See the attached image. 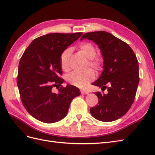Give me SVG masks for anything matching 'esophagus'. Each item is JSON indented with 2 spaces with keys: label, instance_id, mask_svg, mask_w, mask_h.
<instances>
[{
  "label": "esophagus",
  "instance_id": "34e87169",
  "mask_svg": "<svg viewBox=\"0 0 155 155\" xmlns=\"http://www.w3.org/2000/svg\"><path fill=\"white\" fill-rule=\"evenodd\" d=\"M81 94H88V92L86 90H84V89H82V90H81Z\"/></svg>",
  "mask_w": 155,
  "mask_h": 155
}]
</instances>
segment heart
<instances>
[{"label": "heart", "mask_w": 155, "mask_h": 155, "mask_svg": "<svg viewBox=\"0 0 155 155\" xmlns=\"http://www.w3.org/2000/svg\"><path fill=\"white\" fill-rule=\"evenodd\" d=\"M78 49L88 59V66L97 71L101 70L104 65V59L100 55H96V48L92 43L84 42L79 44ZM71 54V49H64L59 57L60 66L63 71L69 70V58ZM95 78L94 72L91 69H88L82 73L72 72L68 74L67 79L72 85L79 88H84Z\"/></svg>", "instance_id": "1"}]
</instances>
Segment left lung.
Returning a JSON list of instances; mask_svg holds the SVG:
<instances>
[{"instance_id": "obj_1", "label": "left lung", "mask_w": 155, "mask_h": 155, "mask_svg": "<svg viewBox=\"0 0 155 155\" xmlns=\"http://www.w3.org/2000/svg\"><path fill=\"white\" fill-rule=\"evenodd\" d=\"M85 38L98 45L104 58V71L93 85L107 89V94L95 93L98 105L91 108V114L105 122L116 120L127 113L134 100L140 80L137 56L128 44L109 32H88L81 41Z\"/></svg>"}]
</instances>
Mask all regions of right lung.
<instances>
[{
  "mask_svg": "<svg viewBox=\"0 0 155 155\" xmlns=\"http://www.w3.org/2000/svg\"><path fill=\"white\" fill-rule=\"evenodd\" d=\"M82 34L54 33L37 37L20 59L17 83L21 101L28 112L42 122L63 119L72 100L80 95L76 87L62 85L59 57ZM54 87H58V93L53 92Z\"/></svg>",
  "mask_w": 155,
  "mask_h": 155,
  "instance_id": "right-lung-1",
  "label": "right lung"
}]
</instances>
